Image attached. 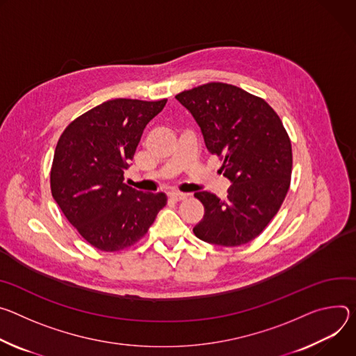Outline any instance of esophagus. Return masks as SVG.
<instances>
[{
    "instance_id": "obj_1",
    "label": "esophagus",
    "mask_w": 356,
    "mask_h": 356,
    "mask_svg": "<svg viewBox=\"0 0 356 356\" xmlns=\"http://www.w3.org/2000/svg\"><path fill=\"white\" fill-rule=\"evenodd\" d=\"M168 198L174 202H179V201H184L188 198V193H182V192H171L168 195Z\"/></svg>"
}]
</instances>
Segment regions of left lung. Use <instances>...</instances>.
Wrapping results in <instances>:
<instances>
[{"instance_id":"8db88e82","label":"left lung","mask_w":356,"mask_h":356,"mask_svg":"<svg viewBox=\"0 0 356 356\" xmlns=\"http://www.w3.org/2000/svg\"><path fill=\"white\" fill-rule=\"evenodd\" d=\"M175 99L193 115L208 151L222 160L219 171L232 182L225 201L208 191L195 193L205 208L195 236L226 248L249 243L279 212L290 188L291 141L279 114L261 97L220 82Z\"/></svg>"}]
</instances>
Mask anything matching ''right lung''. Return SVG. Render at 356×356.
I'll list each match as a JSON object with an SVG mask.
<instances>
[{
  "instance_id": "add662e5",
  "label": "right lung",
  "mask_w": 356,
  "mask_h": 356,
  "mask_svg": "<svg viewBox=\"0 0 356 356\" xmlns=\"http://www.w3.org/2000/svg\"><path fill=\"white\" fill-rule=\"evenodd\" d=\"M165 103L107 100L74 118L56 144L54 200L82 238L102 252L137 243L167 205L165 193H145L123 182L145 126Z\"/></svg>"
}]
</instances>
